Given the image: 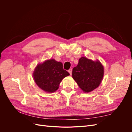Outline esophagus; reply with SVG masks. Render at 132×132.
<instances>
[{
  "label": "esophagus",
  "instance_id": "1",
  "mask_svg": "<svg viewBox=\"0 0 132 132\" xmlns=\"http://www.w3.org/2000/svg\"><path fill=\"white\" fill-rule=\"evenodd\" d=\"M68 72H69V73L70 74V75H72V68H70V70H68Z\"/></svg>",
  "mask_w": 132,
  "mask_h": 132
}]
</instances>
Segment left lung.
Wrapping results in <instances>:
<instances>
[{"label":"left lung","instance_id":"8db88e82","mask_svg":"<svg viewBox=\"0 0 132 132\" xmlns=\"http://www.w3.org/2000/svg\"><path fill=\"white\" fill-rule=\"evenodd\" d=\"M104 67L99 60L93 61L82 57L78 66L72 71L73 79L85 93L91 92L97 88L103 78Z\"/></svg>","mask_w":132,"mask_h":132}]
</instances>
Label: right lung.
<instances>
[{"label":"right lung","mask_w":132,"mask_h":132,"mask_svg":"<svg viewBox=\"0 0 132 132\" xmlns=\"http://www.w3.org/2000/svg\"><path fill=\"white\" fill-rule=\"evenodd\" d=\"M69 75L70 73L63 69L61 62L50 59L38 64L32 75L41 89L47 93H53L59 88L62 80Z\"/></svg>","instance_id":"obj_1"}]
</instances>
